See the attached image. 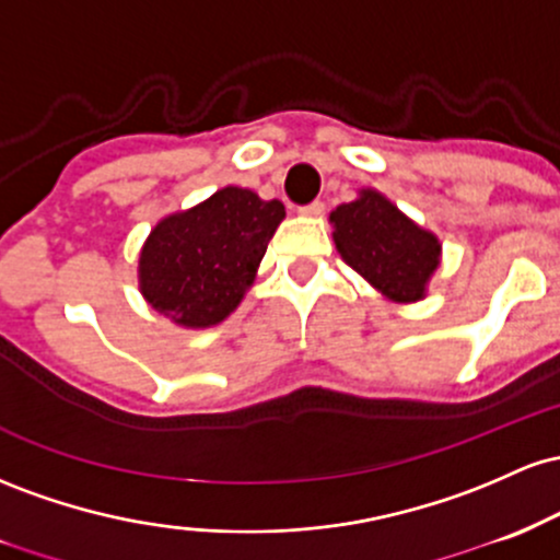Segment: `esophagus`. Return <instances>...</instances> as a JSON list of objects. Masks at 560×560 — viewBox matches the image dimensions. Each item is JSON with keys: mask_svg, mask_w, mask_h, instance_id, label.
<instances>
[{"mask_svg": "<svg viewBox=\"0 0 560 560\" xmlns=\"http://www.w3.org/2000/svg\"><path fill=\"white\" fill-rule=\"evenodd\" d=\"M301 213H304V217H319V213L325 211V203L323 200H312V203H306V206H301L299 209Z\"/></svg>", "mask_w": 560, "mask_h": 560, "instance_id": "34e87169", "label": "esophagus"}]
</instances>
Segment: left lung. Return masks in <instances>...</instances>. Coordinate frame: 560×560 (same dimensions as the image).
Masks as SVG:
<instances>
[{
	"mask_svg": "<svg viewBox=\"0 0 560 560\" xmlns=\"http://www.w3.org/2000/svg\"><path fill=\"white\" fill-rule=\"evenodd\" d=\"M336 248L354 272L373 282L383 296L418 301L439 267V246L431 232L420 230L392 200L362 190L351 203L330 213Z\"/></svg>",
	"mask_w": 560,
	"mask_h": 560,
	"instance_id": "8db88e82",
	"label": "left lung"
}]
</instances>
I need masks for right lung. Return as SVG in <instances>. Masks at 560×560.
<instances>
[{
	"mask_svg": "<svg viewBox=\"0 0 560 560\" xmlns=\"http://www.w3.org/2000/svg\"><path fill=\"white\" fill-rule=\"evenodd\" d=\"M282 217L280 200L224 187L196 209L163 219L140 256L144 299L185 328L222 323L254 282Z\"/></svg>",
	"mask_w": 560,
	"mask_h": 560,
	"instance_id": "add662e5",
	"label": "right lung"
}]
</instances>
